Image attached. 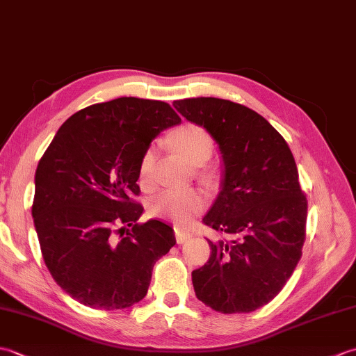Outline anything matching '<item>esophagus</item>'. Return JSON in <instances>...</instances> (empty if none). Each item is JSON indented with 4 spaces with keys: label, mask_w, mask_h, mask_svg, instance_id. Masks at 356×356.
I'll return each instance as SVG.
<instances>
[{
    "label": "esophagus",
    "mask_w": 356,
    "mask_h": 356,
    "mask_svg": "<svg viewBox=\"0 0 356 356\" xmlns=\"http://www.w3.org/2000/svg\"><path fill=\"white\" fill-rule=\"evenodd\" d=\"M174 232H176V241H177L179 245L185 243V241H188V240L193 237V234L190 231H184V229H180V228H174Z\"/></svg>",
    "instance_id": "1"
}]
</instances>
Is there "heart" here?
Returning <instances> with one entry per match:
<instances>
[{"mask_svg":"<svg viewBox=\"0 0 356 356\" xmlns=\"http://www.w3.org/2000/svg\"><path fill=\"white\" fill-rule=\"evenodd\" d=\"M171 142L180 154L191 163H203L213 154L214 140L211 134L199 125L186 124L172 134ZM156 149L149 147L140 157L138 176L139 184L145 190L153 186V168H154ZM207 207V194L197 188L188 190H165L153 195L148 200V214L154 218H163L176 225L185 226L193 218L200 214Z\"/></svg>","mask_w":356,"mask_h":356,"instance_id":"1","label":"heart"}]
</instances>
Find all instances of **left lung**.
<instances>
[{
    "mask_svg": "<svg viewBox=\"0 0 356 356\" xmlns=\"http://www.w3.org/2000/svg\"><path fill=\"white\" fill-rule=\"evenodd\" d=\"M172 105L207 128L225 163L222 191L203 223L231 240L209 241V260L193 270L195 295L217 312H252L277 297L301 259L307 199L292 151L241 104L191 97Z\"/></svg>",
    "mask_w": 356,
    "mask_h": 356,
    "instance_id": "obj_1",
    "label": "left lung"
}]
</instances>
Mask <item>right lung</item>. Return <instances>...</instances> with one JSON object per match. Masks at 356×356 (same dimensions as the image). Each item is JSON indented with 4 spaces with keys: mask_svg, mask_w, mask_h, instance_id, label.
<instances>
[{
    "mask_svg": "<svg viewBox=\"0 0 356 356\" xmlns=\"http://www.w3.org/2000/svg\"><path fill=\"white\" fill-rule=\"evenodd\" d=\"M182 122L170 104L118 97L74 113L35 174L32 216L45 266L81 305L116 311L145 297L170 225L138 223V168L151 140Z\"/></svg>",
    "mask_w": 356,
    "mask_h": 356,
    "instance_id": "obj_1",
    "label": "right lung"
}]
</instances>
